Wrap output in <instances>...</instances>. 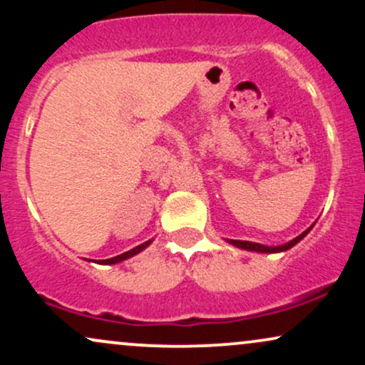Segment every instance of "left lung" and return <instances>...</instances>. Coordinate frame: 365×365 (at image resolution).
<instances>
[{"label": "left lung", "instance_id": "8db88e82", "mask_svg": "<svg viewBox=\"0 0 365 365\" xmlns=\"http://www.w3.org/2000/svg\"><path fill=\"white\" fill-rule=\"evenodd\" d=\"M312 230V226L309 230H305L302 235H299L297 238H293V240L288 242V244L284 245H279V247H267V245H261V244H255V242H247V240H228V244L238 247V249H244V250H254V252H262V254H273V252H283V250H288L292 249L293 245L299 244L302 238L307 235L309 232Z\"/></svg>", "mask_w": 365, "mask_h": 365}]
</instances>
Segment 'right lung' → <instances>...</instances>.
Instances as JSON below:
<instances>
[{
  "instance_id": "1",
  "label": "right lung",
  "mask_w": 365,
  "mask_h": 365,
  "mask_svg": "<svg viewBox=\"0 0 365 365\" xmlns=\"http://www.w3.org/2000/svg\"><path fill=\"white\" fill-rule=\"evenodd\" d=\"M150 242H153V240H148V242H144V244H140V245L133 247L132 250H128V252H123V254L116 255V257H111V259H103V261H99V264H116V262H121V261H125V259L132 257V255L139 254L140 250H144L145 247H148V245L150 244Z\"/></svg>"
}]
</instances>
